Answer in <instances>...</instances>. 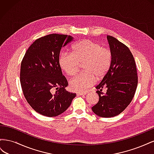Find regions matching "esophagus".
<instances>
[{
  "instance_id": "esophagus-1",
  "label": "esophagus",
  "mask_w": 154,
  "mask_h": 154,
  "mask_svg": "<svg viewBox=\"0 0 154 154\" xmlns=\"http://www.w3.org/2000/svg\"><path fill=\"white\" fill-rule=\"evenodd\" d=\"M87 94V92H79L77 93V94L79 96H82V95H86Z\"/></svg>"
}]
</instances>
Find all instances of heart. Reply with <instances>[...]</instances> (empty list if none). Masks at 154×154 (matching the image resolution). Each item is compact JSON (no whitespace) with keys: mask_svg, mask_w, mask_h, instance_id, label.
Returning <instances> with one entry per match:
<instances>
[{"mask_svg":"<svg viewBox=\"0 0 154 154\" xmlns=\"http://www.w3.org/2000/svg\"><path fill=\"white\" fill-rule=\"evenodd\" d=\"M112 62L109 49L90 40H83L74 44L72 53L62 52L58 57L59 66L68 76L74 75L83 63L80 73L71 79L69 86L72 91H84L101 80L108 72Z\"/></svg>","mask_w":154,"mask_h":154,"instance_id":"heart-1","label":"heart"}]
</instances>
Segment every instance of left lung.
I'll list each match as a JSON object with an SVG mask.
<instances>
[{
	"label": "left lung",
	"mask_w": 154,
	"mask_h": 154,
	"mask_svg": "<svg viewBox=\"0 0 154 154\" xmlns=\"http://www.w3.org/2000/svg\"><path fill=\"white\" fill-rule=\"evenodd\" d=\"M112 54L108 72L97 85L99 101L92 107L100 117L111 118L119 115L132 101L137 86V74L133 55L127 46L114 37L106 36ZM106 87L105 94L102 90Z\"/></svg>",
	"instance_id": "8db88e82"
}]
</instances>
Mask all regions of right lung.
<instances>
[{"label":"right lung","mask_w":154,"mask_h":154,"mask_svg":"<svg viewBox=\"0 0 154 154\" xmlns=\"http://www.w3.org/2000/svg\"><path fill=\"white\" fill-rule=\"evenodd\" d=\"M73 40L66 35L51 34L36 40L21 63L20 84L27 103L36 112L48 117L62 114L75 93L66 90L68 82L59 66L60 50Z\"/></svg>","instance_id":"add662e5"}]
</instances>
